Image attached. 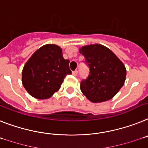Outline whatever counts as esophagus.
Segmentation results:
<instances>
[{"instance_id": "34e87169", "label": "esophagus", "mask_w": 148, "mask_h": 148, "mask_svg": "<svg viewBox=\"0 0 148 148\" xmlns=\"http://www.w3.org/2000/svg\"><path fill=\"white\" fill-rule=\"evenodd\" d=\"M72 74H73L74 76H77V71H74L72 72Z\"/></svg>"}]
</instances>
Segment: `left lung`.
Wrapping results in <instances>:
<instances>
[{
  "label": "left lung",
  "instance_id": "8db88e82",
  "mask_svg": "<svg viewBox=\"0 0 148 148\" xmlns=\"http://www.w3.org/2000/svg\"><path fill=\"white\" fill-rule=\"evenodd\" d=\"M90 69L86 80L80 83V90L93 103L112 99L124 85L126 69L122 61L105 46L95 43L79 48Z\"/></svg>",
  "mask_w": 148,
  "mask_h": 148
}]
</instances>
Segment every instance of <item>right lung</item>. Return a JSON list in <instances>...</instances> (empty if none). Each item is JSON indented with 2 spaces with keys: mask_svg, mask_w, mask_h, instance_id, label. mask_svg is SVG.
<instances>
[{
  "mask_svg": "<svg viewBox=\"0 0 148 148\" xmlns=\"http://www.w3.org/2000/svg\"><path fill=\"white\" fill-rule=\"evenodd\" d=\"M69 60L56 44H46L34 52L25 64L22 85L37 99H47L60 89L67 74H71Z\"/></svg>",
  "mask_w": 148,
  "mask_h": 148,
  "instance_id": "obj_1",
  "label": "right lung"
}]
</instances>
